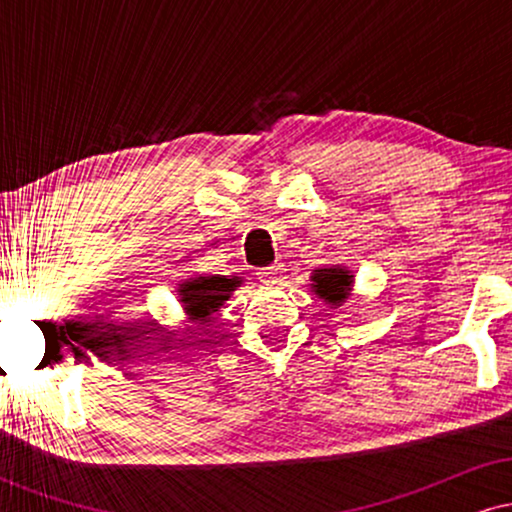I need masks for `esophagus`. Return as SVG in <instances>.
<instances>
[{
  "mask_svg": "<svg viewBox=\"0 0 512 512\" xmlns=\"http://www.w3.org/2000/svg\"><path fill=\"white\" fill-rule=\"evenodd\" d=\"M284 272H286L284 264H272V267L262 269L260 281H262V284H267V286H274V284H279V281H284V276H286Z\"/></svg>",
  "mask_w": 512,
  "mask_h": 512,
  "instance_id": "1",
  "label": "esophagus"
}]
</instances>
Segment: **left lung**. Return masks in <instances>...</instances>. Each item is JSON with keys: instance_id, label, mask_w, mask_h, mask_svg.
Wrapping results in <instances>:
<instances>
[{"instance_id": "1", "label": "left lung", "mask_w": 512, "mask_h": 512, "mask_svg": "<svg viewBox=\"0 0 512 512\" xmlns=\"http://www.w3.org/2000/svg\"><path fill=\"white\" fill-rule=\"evenodd\" d=\"M310 291L315 293L320 301H325L330 308H339L351 298L354 291V272L344 264H325V267L315 269L310 274Z\"/></svg>"}]
</instances>
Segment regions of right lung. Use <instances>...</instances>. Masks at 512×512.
<instances>
[{
	"mask_svg": "<svg viewBox=\"0 0 512 512\" xmlns=\"http://www.w3.org/2000/svg\"><path fill=\"white\" fill-rule=\"evenodd\" d=\"M243 286V276H223V274H190L187 279L178 281V296L180 313L185 315V322L195 325L197 330L214 325V317L221 313V308L226 301H231L233 291ZM151 334L154 337H163L166 327L151 322Z\"/></svg>",
	"mask_w": 512,
	"mask_h": 512,
	"instance_id": "right-lung-1",
	"label": "right lung"
}]
</instances>
